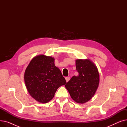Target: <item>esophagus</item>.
<instances>
[{
	"instance_id": "obj_1",
	"label": "esophagus",
	"mask_w": 127,
	"mask_h": 127,
	"mask_svg": "<svg viewBox=\"0 0 127 127\" xmlns=\"http://www.w3.org/2000/svg\"><path fill=\"white\" fill-rule=\"evenodd\" d=\"M70 77H66L65 78V79H66V82H68L69 80H70Z\"/></svg>"
}]
</instances>
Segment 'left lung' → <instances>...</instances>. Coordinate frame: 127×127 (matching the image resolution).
I'll use <instances>...</instances> for the list:
<instances>
[{
    "label": "left lung",
    "mask_w": 127,
    "mask_h": 127,
    "mask_svg": "<svg viewBox=\"0 0 127 127\" xmlns=\"http://www.w3.org/2000/svg\"><path fill=\"white\" fill-rule=\"evenodd\" d=\"M79 75L73 76L65 85L71 98L78 103H84L94 96L99 84V75L96 65L89 59L76 60Z\"/></svg>",
    "instance_id": "left-lung-1"
}]
</instances>
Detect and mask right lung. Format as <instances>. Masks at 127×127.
Masks as SVG:
<instances>
[{
  "label": "right lung",
  "instance_id": "1",
  "mask_svg": "<svg viewBox=\"0 0 127 127\" xmlns=\"http://www.w3.org/2000/svg\"><path fill=\"white\" fill-rule=\"evenodd\" d=\"M55 59L40 55L33 58L24 74L26 87L37 101L46 103L53 98L57 89L66 83L61 70L55 66Z\"/></svg>",
  "mask_w": 127,
  "mask_h": 127
}]
</instances>
